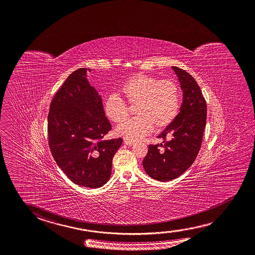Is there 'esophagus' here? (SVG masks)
I'll return each mask as SVG.
<instances>
[{
    "instance_id": "esophagus-1",
    "label": "esophagus",
    "mask_w": 255,
    "mask_h": 255,
    "mask_svg": "<svg viewBox=\"0 0 255 255\" xmlns=\"http://www.w3.org/2000/svg\"><path fill=\"white\" fill-rule=\"evenodd\" d=\"M125 143H126L127 146H133L134 144H135L133 141H130V140H128V139H125Z\"/></svg>"
}]
</instances>
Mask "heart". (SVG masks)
<instances>
[{
    "instance_id": "b5f03b06",
    "label": "heart",
    "mask_w": 255,
    "mask_h": 255,
    "mask_svg": "<svg viewBox=\"0 0 255 255\" xmlns=\"http://www.w3.org/2000/svg\"><path fill=\"white\" fill-rule=\"evenodd\" d=\"M122 95L129 105H136L138 117L122 123L117 133L123 138L136 141L154 130L170 126L179 113L180 92L171 80H161L149 75L130 76L120 87ZM104 112L109 120L121 123L128 117V108L117 94H110L104 102Z\"/></svg>"
}]
</instances>
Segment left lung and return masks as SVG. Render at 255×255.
<instances>
[{
	"mask_svg": "<svg viewBox=\"0 0 255 255\" xmlns=\"http://www.w3.org/2000/svg\"><path fill=\"white\" fill-rule=\"evenodd\" d=\"M171 68L180 82L182 103L174 121L158 136L163 144L149 145L142 163L146 173L159 181L174 180L191 166L206 125V102L196 80L181 68Z\"/></svg>",
	"mask_w": 255,
	"mask_h": 255,
	"instance_id": "1",
	"label": "left lung"
}]
</instances>
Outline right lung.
Returning <instances> with one entry per match:
<instances>
[{"mask_svg":"<svg viewBox=\"0 0 255 255\" xmlns=\"http://www.w3.org/2000/svg\"><path fill=\"white\" fill-rule=\"evenodd\" d=\"M79 68L67 77L51 101L48 116L49 145L55 161L69 180L101 188L111 175L112 160L121 138L103 140L111 129L101 97Z\"/></svg>","mask_w":255,"mask_h":255,"instance_id":"add662e5","label":"right lung"}]
</instances>
